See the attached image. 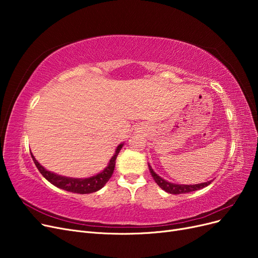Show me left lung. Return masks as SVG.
<instances>
[{
    "instance_id": "left-lung-1",
    "label": "left lung",
    "mask_w": 258,
    "mask_h": 258,
    "mask_svg": "<svg viewBox=\"0 0 258 258\" xmlns=\"http://www.w3.org/2000/svg\"><path fill=\"white\" fill-rule=\"evenodd\" d=\"M150 171H151V174H152L153 178L155 179V182L158 184L160 188L169 194H173V195L186 194V192H190V191H195V190H199L210 184V182H207V183H201V184H196V185H176V184L169 183V182L165 181L163 178H161L160 176H158L154 172L152 168L150 169Z\"/></svg>"
}]
</instances>
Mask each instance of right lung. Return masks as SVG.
<instances>
[{"label": "right lung", "instance_id": "obj_1", "mask_svg": "<svg viewBox=\"0 0 258 258\" xmlns=\"http://www.w3.org/2000/svg\"><path fill=\"white\" fill-rule=\"evenodd\" d=\"M118 147H117L116 153L110 161V165H108V167H106V169L103 171V172L87 179H73V178L61 177L51 172H48V171H46L42 166H40V163H38L36 160H35V163L41 174L52 185L58 187V188L64 189L67 191L76 192V194H90V192L98 191L99 189L102 188V187L107 183L108 179L111 178L115 168V159L117 157V154H118L117 153Z\"/></svg>", "mask_w": 258, "mask_h": 258}]
</instances>
